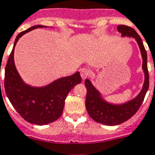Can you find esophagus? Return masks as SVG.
Wrapping results in <instances>:
<instances>
[{
  "mask_svg": "<svg viewBox=\"0 0 155 155\" xmlns=\"http://www.w3.org/2000/svg\"><path fill=\"white\" fill-rule=\"evenodd\" d=\"M90 74H91V70L87 68H83L81 69V77L83 80H85Z\"/></svg>",
  "mask_w": 155,
  "mask_h": 155,
  "instance_id": "1",
  "label": "esophagus"
}]
</instances>
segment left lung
<instances>
[{
    "instance_id": "8db88e82",
    "label": "left lung",
    "mask_w": 155,
    "mask_h": 155,
    "mask_svg": "<svg viewBox=\"0 0 155 155\" xmlns=\"http://www.w3.org/2000/svg\"><path fill=\"white\" fill-rule=\"evenodd\" d=\"M118 31L122 37H132L135 39L142 57V70L145 79L141 91L135 98L123 104H116L109 103L104 99L102 94L92 84L90 79H86L85 86L87 90L86 99V107L89 116L98 123L105 125H117L130 119L136 113L146 96L149 88V73L147 69V54L143 42L136 31L129 26L119 25Z\"/></svg>"
}]
</instances>
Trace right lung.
Instances as JSON below:
<instances>
[{"instance_id":"add662e5","label":"right lung","mask_w":155,"mask_h":155,"mask_svg":"<svg viewBox=\"0 0 155 155\" xmlns=\"http://www.w3.org/2000/svg\"><path fill=\"white\" fill-rule=\"evenodd\" d=\"M44 27L47 26H31L17 35L5 70V90L8 99L25 120L37 125H45L56 120L62 114L69 91L81 81L79 72L56 79L44 86H32L22 80L14 64V48L23 35Z\"/></svg>"}]
</instances>
